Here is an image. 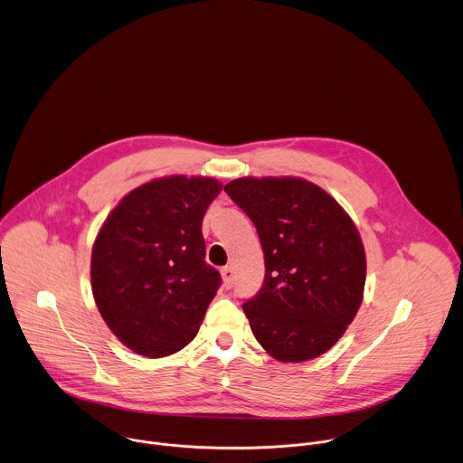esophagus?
Segmentation results:
<instances>
[{
	"label": "esophagus",
	"mask_w": 463,
	"mask_h": 463,
	"mask_svg": "<svg viewBox=\"0 0 463 463\" xmlns=\"http://www.w3.org/2000/svg\"><path fill=\"white\" fill-rule=\"evenodd\" d=\"M222 278H223L225 288H232V285H234V269L232 267H223L222 269Z\"/></svg>",
	"instance_id": "esophagus-1"
}]
</instances>
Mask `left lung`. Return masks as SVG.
Returning a JSON list of instances; mask_svg holds the SVG:
<instances>
[{"label":"left lung","mask_w":463,"mask_h":463,"mask_svg":"<svg viewBox=\"0 0 463 463\" xmlns=\"http://www.w3.org/2000/svg\"><path fill=\"white\" fill-rule=\"evenodd\" d=\"M225 193L252 220L265 254L263 287L243 303L254 337L281 363L323 355L363 303L366 254L355 223L298 176L236 178Z\"/></svg>","instance_id":"8db88e82"}]
</instances>
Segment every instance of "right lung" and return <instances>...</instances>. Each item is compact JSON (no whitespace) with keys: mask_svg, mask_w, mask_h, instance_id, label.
<instances>
[{"mask_svg":"<svg viewBox=\"0 0 463 463\" xmlns=\"http://www.w3.org/2000/svg\"><path fill=\"white\" fill-rule=\"evenodd\" d=\"M222 184L164 176L109 213L91 250V292L117 339L144 357H167L198 334L222 283L205 263L202 222Z\"/></svg>","mask_w":463,"mask_h":463,"instance_id":"add662e5","label":"right lung"}]
</instances>
